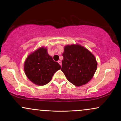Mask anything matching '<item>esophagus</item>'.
I'll list each match as a JSON object with an SVG mask.
<instances>
[{"mask_svg":"<svg viewBox=\"0 0 121 121\" xmlns=\"http://www.w3.org/2000/svg\"><path fill=\"white\" fill-rule=\"evenodd\" d=\"M58 63H59V64H60V65L61 66V64H62V62H61V61H60V60H59V61H58Z\"/></svg>","mask_w":121,"mask_h":121,"instance_id":"esophagus-1","label":"esophagus"}]
</instances>
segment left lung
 <instances>
[{
    "label": "left lung",
    "instance_id": "obj_1",
    "mask_svg": "<svg viewBox=\"0 0 121 121\" xmlns=\"http://www.w3.org/2000/svg\"><path fill=\"white\" fill-rule=\"evenodd\" d=\"M62 56L61 70L69 82L79 86L91 81L98 65L91 52L79 44H72L65 47Z\"/></svg>",
    "mask_w": 121,
    "mask_h": 121
}]
</instances>
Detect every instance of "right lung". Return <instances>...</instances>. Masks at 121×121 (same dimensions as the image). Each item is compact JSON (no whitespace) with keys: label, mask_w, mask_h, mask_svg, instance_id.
I'll use <instances>...</instances> for the list:
<instances>
[{"label":"right lung","mask_w":121,"mask_h":121,"mask_svg":"<svg viewBox=\"0 0 121 121\" xmlns=\"http://www.w3.org/2000/svg\"><path fill=\"white\" fill-rule=\"evenodd\" d=\"M61 69L58 62L49 55L47 49L41 47L27 57L24 64L26 76L32 82L44 86L51 81L54 74Z\"/></svg>","instance_id":"obj_1"}]
</instances>
